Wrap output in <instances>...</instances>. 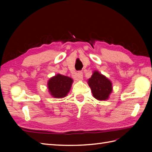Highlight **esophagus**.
<instances>
[{"label": "esophagus", "instance_id": "34e87169", "mask_svg": "<svg viewBox=\"0 0 152 152\" xmlns=\"http://www.w3.org/2000/svg\"><path fill=\"white\" fill-rule=\"evenodd\" d=\"M72 76H73V78L74 80H77V81L83 80V73L82 72H78L76 73H74Z\"/></svg>", "mask_w": 152, "mask_h": 152}]
</instances>
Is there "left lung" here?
Returning a JSON list of instances; mask_svg holds the SVG:
<instances>
[{
    "label": "left lung",
    "mask_w": 152,
    "mask_h": 152,
    "mask_svg": "<svg viewBox=\"0 0 152 152\" xmlns=\"http://www.w3.org/2000/svg\"><path fill=\"white\" fill-rule=\"evenodd\" d=\"M88 83L91 89L93 97L98 101H106L109 99L113 90L112 83L98 70L93 71L91 77L88 80Z\"/></svg>",
    "instance_id": "1"
}]
</instances>
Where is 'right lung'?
<instances>
[{
    "label": "right lung",
    "mask_w": 152,
    "mask_h": 152,
    "mask_svg": "<svg viewBox=\"0 0 152 152\" xmlns=\"http://www.w3.org/2000/svg\"><path fill=\"white\" fill-rule=\"evenodd\" d=\"M73 80L69 76L57 74L50 78L47 86L50 94L53 97L61 99L65 97L69 93Z\"/></svg>",
    "instance_id": "right-lung-1"
}]
</instances>
